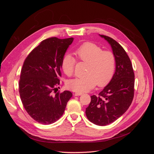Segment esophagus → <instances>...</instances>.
I'll return each instance as SVG.
<instances>
[{"instance_id": "esophagus-1", "label": "esophagus", "mask_w": 154, "mask_h": 154, "mask_svg": "<svg viewBox=\"0 0 154 154\" xmlns=\"http://www.w3.org/2000/svg\"><path fill=\"white\" fill-rule=\"evenodd\" d=\"M83 94V93L82 92H75L74 94V95L75 96H81V95H82Z\"/></svg>"}]
</instances>
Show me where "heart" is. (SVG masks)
I'll return each instance as SVG.
<instances>
[{"instance_id": "b5f03b06", "label": "heart", "mask_w": 154, "mask_h": 154, "mask_svg": "<svg viewBox=\"0 0 154 154\" xmlns=\"http://www.w3.org/2000/svg\"><path fill=\"white\" fill-rule=\"evenodd\" d=\"M75 54L79 59L87 63L86 75L77 77L67 82V87L73 91L83 92L90 91L96 84L106 85L112 78L116 68L115 56L109 51H103L100 46L86 42L80 46ZM76 60L67 54L62 60V69L68 76L72 75Z\"/></svg>"}]
</instances>
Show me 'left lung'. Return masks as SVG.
I'll return each mask as SVG.
<instances>
[{
    "mask_svg": "<svg viewBox=\"0 0 154 154\" xmlns=\"http://www.w3.org/2000/svg\"><path fill=\"white\" fill-rule=\"evenodd\" d=\"M99 35L111 46L116 58V69L111 80L99 93V96H91L85 114L91 122L106 126L120 118L131 105L134 93V73L131 61L122 46L110 37Z\"/></svg>",
    "mask_w": 154,
    "mask_h": 154,
    "instance_id": "1",
    "label": "left lung"
}]
</instances>
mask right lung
Instances as JSON below:
<instances>
[{
    "instance_id": "right-lung-1",
    "label": "right lung",
    "mask_w": 154,
    "mask_h": 154,
    "mask_svg": "<svg viewBox=\"0 0 154 154\" xmlns=\"http://www.w3.org/2000/svg\"><path fill=\"white\" fill-rule=\"evenodd\" d=\"M73 38L43 40L27 56L21 70L19 94L24 109L36 122L50 125L63 115L72 93L56 92L62 60ZM55 94H53V92Z\"/></svg>"
}]
</instances>
